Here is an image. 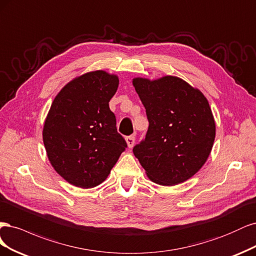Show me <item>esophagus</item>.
Returning <instances> with one entry per match:
<instances>
[{
    "label": "esophagus",
    "mask_w": 256,
    "mask_h": 256,
    "mask_svg": "<svg viewBox=\"0 0 256 256\" xmlns=\"http://www.w3.org/2000/svg\"><path fill=\"white\" fill-rule=\"evenodd\" d=\"M126 144H128V146L130 148H133V146H134V144H135V137L134 136H128L126 138Z\"/></svg>",
    "instance_id": "34e87169"
}]
</instances>
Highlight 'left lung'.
I'll list each match as a JSON object with an SVG mask.
<instances>
[{"label": "left lung", "instance_id": "1", "mask_svg": "<svg viewBox=\"0 0 256 256\" xmlns=\"http://www.w3.org/2000/svg\"><path fill=\"white\" fill-rule=\"evenodd\" d=\"M148 120L144 140L134 155L152 182L172 186L199 171L210 154L216 124L208 98L184 80L133 78Z\"/></svg>", "mask_w": 256, "mask_h": 256}]
</instances>
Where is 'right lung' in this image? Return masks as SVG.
<instances>
[{"label":"right lung","instance_id":"add662e5","mask_svg":"<svg viewBox=\"0 0 256 256\" xmlns=\"http://www.w3.org/2000/svg\"><path fill=\"white\" fill-rule=\"evenodd\" d=\"M118 85L116 74L96 70L73 78L54 98L44 144L52 167L71 185H100L128 146L108 105Z\"/></svg>","mask_w":256,"mask_h":256}]
</instances>
